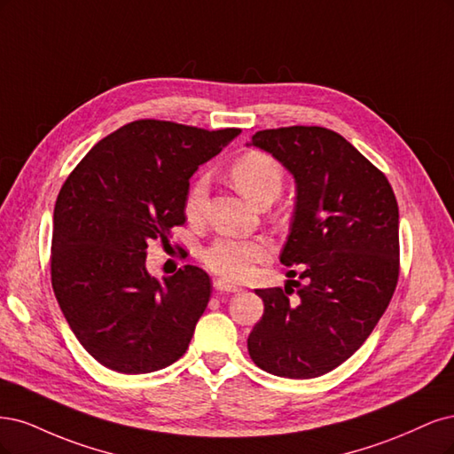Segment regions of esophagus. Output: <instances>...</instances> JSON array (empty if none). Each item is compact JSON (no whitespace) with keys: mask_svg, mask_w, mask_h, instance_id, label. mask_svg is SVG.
<instances>
[{"mask_svg":"<svg viewBox=\"0 0 454 454\" xmlns=\"http://www.w3.org/2000/svg\"><path fill=\"white\" fill-rule=\"evenodd\" d=\"M213 286H215V290H218V292H239V290H241L239 286L231 285V283L224 281V279H216V281L213 283Z\"/></svg>","mask_w":454,"mask_h":454,"instance_id":"obj_1","label":"esophagus"}]
</instances>
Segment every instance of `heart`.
<instances>
[{
    "label": "heart",
    "mask_w": 454,
    "mask_h": 454,
    "mask_svg": "<svg viewBox=\"0 0 454 454\" xmlns=\"http://www.w3.org/2000/svg\"><path fill=\"white\" fill-rule=\"evenodd\" d=\"M231 181L239 192L254 206H266L279 196L283 188V169L268 154L248 153L239 156L230 169ZM207 198V179L200 177L188 188L184 198V215L194 221L203 211ZM270 254L264 239L218 238L203 248L201 260L213 273L230 281H241L251 275L258 260Z\"/></svg>",
    "instance_id": "heart-1"
}]
</instances>
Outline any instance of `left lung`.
<instances>
[{"instance_id": "left-lung-1", "label": "left lung", "mask_w": 454, "mask_h": 454, "mask_svg": "<svg viewBox=\"0 0 454 454\" xmlns=\"http://www.w3.org/2000/svg\"><path fill=\"white\" fill-rule=\"evenodd\" d=\"M253 147L292 173L296 203L281 264L298 266L294 290L264 288V315L248 333L268 373L311 379L338 368L368 340L398 283V203L385 175L335 131L262 129ZM288 275H296L290 270Z\"/></svg>"}]
</instances>
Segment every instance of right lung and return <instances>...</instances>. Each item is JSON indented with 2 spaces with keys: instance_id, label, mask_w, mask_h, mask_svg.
Masks as SVG:
<instances>
[{
  "instance_id": "add662e5",
  "label": "right lung",
  "mask_w": 454,
  "mask_h": 454,
  "mask_svg": "<svg viewBox=\"0 0 454 454\" xmlns=\"http://www.w3.org/2000/svg\"><path fill=\"white\" fill-rule=\"evenodd\" d=\"M241 134L136 121L90 149L54 206L51 277L81 345L106 368L151 373L179 360L211 298L209 275H151L147 248L184 224L190 177Z\"/></svg>"
}]
</instances>
